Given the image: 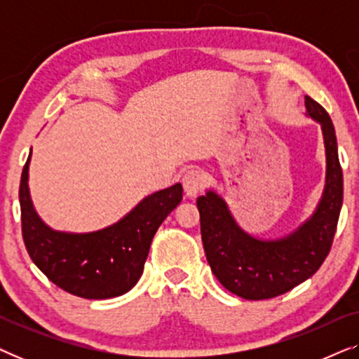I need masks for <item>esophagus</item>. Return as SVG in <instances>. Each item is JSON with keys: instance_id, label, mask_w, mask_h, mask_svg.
<instances>
[{"instance_id": "esophagus-1", "label": "esophagus", "mask_w": 359, "mask_h": 359, "mask_svg": "<svg viewBox=\"0 0 359 359\" xmlns=\"http://www.w3.org/2000/svg\"><path fill=\"white\" fill-rule=\"evenodd\" d=\"M205 186V175L203 171L191 168L183 175V188L184 193L189 196V198H194L198 196L201 191L204 189Z\"/></svg>"}]
</instances>
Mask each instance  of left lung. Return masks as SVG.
<instances>
[{
  "instance_id": "1",
  "label": "left lung",
  "mask_w": 359,
  "mask_h": 359,
  "mask_svg": "<svg viewBox=\"0 0 359 359\" xmlns=\"http://www.w3.org/2000/svg\"><path fill=\"white\" fill-rule=\"evenodd\" d=\"M307 116L322 127L327 173L320 203L311 219L292 233L262 240L245 232L214 191L198 198L205 258L219 283L248 301L271 299L291 291L316 274L332 248L343 204V173L335 127L323 107L306 96Z\"/></svg>"
}]
</instances>
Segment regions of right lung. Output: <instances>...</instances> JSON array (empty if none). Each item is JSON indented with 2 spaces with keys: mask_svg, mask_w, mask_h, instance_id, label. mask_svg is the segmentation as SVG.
Wrapping results in <instances>:
<instances>
[{
  "mask_svg": "<svg viewBox=\"0 0 359 359\" xmlns=\"http://www.w3.org/2000/svg\"><path fill=\"white\" fill-rule=\"evenodd\" d=\"M29 161L19 184L22 238L29 257L53 284L73 296L109 299L130 291L144 271L154 235L183 199V186L156 191L109 227L90 233L52 230L29 194Z\"/></svg>",
  "mask_w": 359,
  "mask_h": 359,
  "instance_id": "obj_1",
  "label": "right lung"
}]
</instances>
